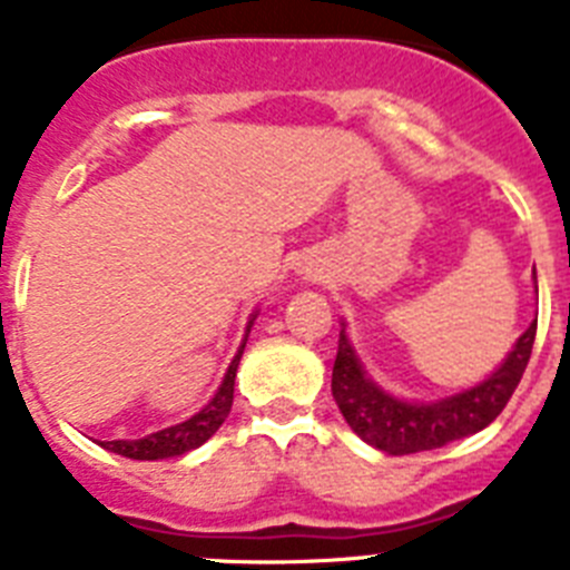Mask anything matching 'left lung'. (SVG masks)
<instances>
[{"label":"left lung","instance_id":"obj_1","mask_svg":"<svg viewBox=\"0 0 570 570\" xmlns=\"http://www.w3.org/2000/svg\"><path fill=\"white\" fill-rule=\"evenodd\" d=\"M533 279H537V271H533ZM533 336H537V322H531L525 334L513 342L502 365L476 385L434 402H411L394 396L367 376L342 322L331 391L351 431L376 451H385L391 456L434 451L448 442L476 434L502 414V407L508 405L525 374Z\"/></svg>","mask_w":570,"mask_h":570}]
</instances>
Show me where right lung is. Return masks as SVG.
Wrapping results in <instances>:
<instances>
[{"mask_svg": "<svg viewBox=\"0 0 570 570\" xmlns=\"http://www.w3.org/2000/svg\"><path fill=\"white\" fill-rule=\"evenodd\" d=\"M259 316V311L248 316V325H245V336H242V345L236 351V356L230 360L228 371L223 376V385L216 387V394L210 396L208 405L199 407L194 416H188L179 425L163 428L156 434L142 436V440H110L99 442L102 448L114 451V454H122L128 460H170V456H183L194 448H199L203 442H208L210 436L219 431V425L225 422V416L230 414V405H234V380L236 367H239L242 351H245V342H248L250 328H254V320Z\"/></svg>", "mask_w": 570, "mask_h": 570, "instance_id": "obj_1", "label": "right lung"}]
</instances>
